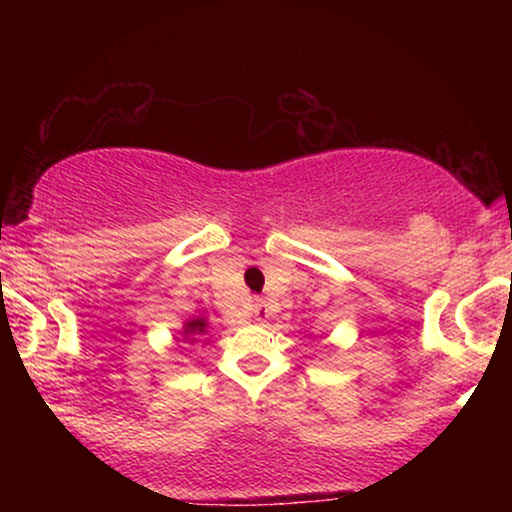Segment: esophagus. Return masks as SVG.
I'll return each mask as SVG.
<instances>
[{"mask_svg": "<svg viewBox=\"0 0 512 512\" xmlns=\"http://www.w3.org/2000/svg\"><path fill=\"white\" fill-rule=\"evenodd\" d=\"M252 317H255V320H260V322L267 320V317H269L267 305H264V303H255V305H252Z\"/></svg>", "mask_w": 512, "mask_h": 512, "instance_id": "esophagus-1", "label": "esophagus"}]
</instances>
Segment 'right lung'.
<instances>
[{
	"label": "right lung",
	"instance_id": "add662e5",
	"mask_svg": "<svg viewBox=\"0 0 512 512\" xmlns=\"http://www.w3.org/2000/svg\"><path fill=\"white\" fill-rule=\"evenodd\" d=\"M207 332H209V322L207 317L199 315V317H190V320L182 322V332H180V339L178 342H185V344H197V342H204L207 344Z\"/></svg>",
	"mask_w": 512,
	"mask_h": 512
}]
</instances>
